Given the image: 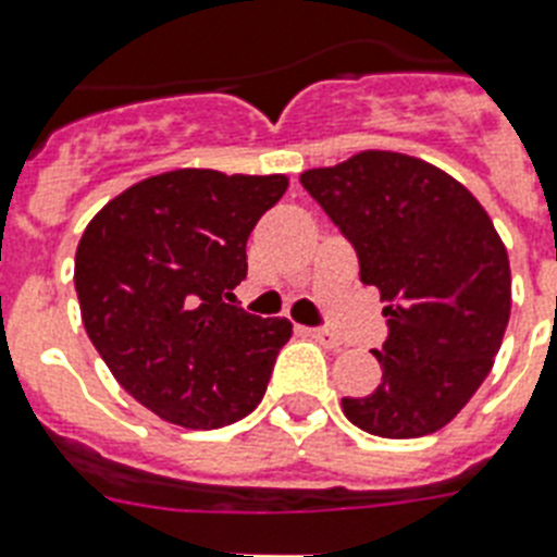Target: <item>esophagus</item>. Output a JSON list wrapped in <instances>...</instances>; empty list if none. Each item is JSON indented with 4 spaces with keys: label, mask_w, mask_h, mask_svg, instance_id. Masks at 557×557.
I'll list each match as a JSON object with an SVG mask.
<instances>
[{
    "label": "esophagus",
    "mask_w": 557,
    "mask_h": 557,
    "mask_svg": "<svg viewBox=\"0 0 557 557\" xmlns=\"http://www.w3.org/2000/svg\"><path fill=\"white\" fill-rule=\"evenodd\" d=\"M306 334L314 337V341H318L320 346H325V349H341L343 346L341 337H337L334 332H329V329H306Z\"/></svg>",
    "instance_id": "esophagus-1"
}]
</instances>
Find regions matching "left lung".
Instances as JSON below:
<instances>
[{"mask_svg":"<svg viewBox=\"0 0 557 557\" xmlns=\"http://www.w3.org/2000/svg\"><path fill=\"white\" fill-rule=\"evenodd\" d=\"M381 292L388 341L374 351L381 386L343 397L369 435L443 429L490 374L512 309L509 255L467 185L409 153L360 151L300 174Z\"/></svg>","mask_w":557,"mask_h":557,"instance_id":"1","label":"left lung"}]
</instances>
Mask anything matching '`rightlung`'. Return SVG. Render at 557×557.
<instances>
[{
	"instance_id": "obj_1",
	"label": "right lung",
	"mask_w": 557,
	"mask_h": 557,
	"mask_svg": "<svg viewBox=\"0 0 557 557\" xmlns=\"http://www.w3.org/2000/svg\"><path fill=\"white\" fill-rule=\"evenodd\" d=\"M286 188V174L176 169L116 194L85 228L74 265L85 332L157 418L220 429L263 400L292 323L237 309L232 292L248 234Z\"/></svg>"
}]
</instances>
